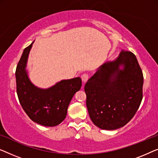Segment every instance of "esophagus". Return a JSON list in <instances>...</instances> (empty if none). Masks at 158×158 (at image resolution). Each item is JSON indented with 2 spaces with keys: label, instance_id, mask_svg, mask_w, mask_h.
I'll use <instances>...</instances> for the list:
<instances>
[{
  "label": "esophagus",
  "instance_id": "esophagus-1",
  "mask_svg": "<svg viewBox=\"0 0 158 158\" xmlns=\"http://www.w3.org/2000/svg\"><path fill=\"white\" fill-rule=\"evenodd\" d=\"M81 79H82V81H83V83H84V84L86 83V81H88V79H89L88 74H84L81 76Z\"/></svg>",
  "mask_w": 158,
  "mask_h": 158
}]
</instances>
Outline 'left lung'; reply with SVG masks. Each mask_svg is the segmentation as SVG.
I'll use <instances>...</instances> for the list:
<instances>
[{"mask_svg":"<svg viewBox=\"0 0 158 158\" xmlns=\"http://www.w3.org/2000/svg\"><path fill=\"white\" fill-rule=\"evenodd\" d=\"M143 74L137 58L122 52L104 63L84 86L91 120L105 130L123 127L137 112L143 99Z\"/></svg>","mask_w":158,"mask_h":158,"instance_id":"8db88e82","label":"left lung"}]
</instances>
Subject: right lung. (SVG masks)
<instances>
[{
    "mask_svg": "<svg viewBox=\"0 0 158 158\" xmlns=\"http://www.w3.org/2000/svg\"><path fill=\"white\" fill-rule=\"evenodd\" d=\"M34 42L23 50L17 65L15 79L18 97L23 110L32 121L45 127H54L66 118L69 104L75 93L81 89V79L76 77L61 80L47 89L35 86L26 70L28 55Z\"/></svg>",
    "mask_w": 158,
    "mask_h": 158,
    "instance_id": "obj_1",
    "label": "right lung"
}]
</instances>
